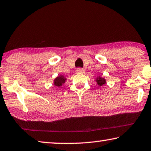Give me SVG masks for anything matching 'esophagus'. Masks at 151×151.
<instances>
[{
  "mask_svg": "<svg viewBox=\"0 0 151 151\" xmlns=\"http://www.w3.org/2000/svg\"><path fill=\"white\" fill-rule=\"evenodd\" d=\"M76 73H78V74L84 73H85V70H84V69L81 68H78L76 70Z\"/></svg>",
  "mask_w": 151,
  "mask_h": 151,
  "instance_id": "obj_1",
  "label": "esophagus"
}]
</instances>
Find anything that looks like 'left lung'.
I'll use <instances>...</instances> for the list:
<instances>
[{"label": "left lung", "instance_id": "left-lung-1", "mask_svg": "<svg viewBox=\"0 0 151 151\" xmlns=\"http://www.w3.org/2000/svg\"><path fill=\"white\" fill-rule=\"evenodd\" d=\"M95 81H96L97 84L99 86H103L106 83V80L100 76H98L97 77L95 78Z\"/></svg>", "mask_w": 151, "mask_h": 151}]
</instances>
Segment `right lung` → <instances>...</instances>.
Segmentation results:
<instances>
[{"instance_id": "1", "label": "right lung", "mask_w": 151, "mask_h": 151, "mask_svg": "<svg viewBox=\"0 0 151 151\" xmlns=\"http://www.w3.org/2000/svg\"><path fill=\"white\" fill-rule=\"evenodd\" d=\"M66 80V78L64 77L63 75H60L58 76H57V77L54 80V85L56 86V87H60L61 86L65 83Z\"/></svg>"}]
</instances>
